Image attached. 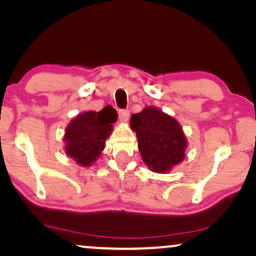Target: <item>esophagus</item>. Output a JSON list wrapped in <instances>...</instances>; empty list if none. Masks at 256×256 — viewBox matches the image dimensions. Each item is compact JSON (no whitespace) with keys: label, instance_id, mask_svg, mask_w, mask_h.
Here are the masks:
<instances>
[{"label":"esophagus","instance_id":"34e87169","mask_svg":"<svg viewBox=\"0 0 256 256\" xmlns=\"http://www.w3.org/2000/svg\"><path fill=\"white\" fill-rule=\"evenodd\" d=\"M118 118H120L121 122H127L129 118V110H118Z\"/></svg>","mask_w":256,"mask_h":256}]
</instances>
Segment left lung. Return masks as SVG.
I'll return each instance as SVG.
<instances>
[{
  "mask_svg": "<svg viewBox=\"0 0 256 256\" xmlns=\"http://www.w3.org/2000/svg\"><path fill=\"white\" fill-rule=\"evenodd\" d=\"M130 128L136 132L143 162L152 172L166 174L184 160L188 141L174 118L149 106L132 115Z\"/></svg>",
  "mask_w": 256,
  "mask_h": 256,
  "instance_id": "obj_1",
  "label": "left lung"
}]
</instances>
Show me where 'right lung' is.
Masks as SVG:
<instances>
[{
    "label": "right lung",
    "mask_w": 256,
    "mask_h": 256,
    "mask_svg": "<svg viewBox=\"0 0 256 256\" xmlns=\"http://www.w3.org/2000/svg\"><path fill=\"white\" fill-rule=\"evenodd\" d=\"M118 113L112 106L100 112H84L65 129V152L82 166H90L99 158L106 140L113 132Z\"/></svg>",
    "instance_id": "add662e5"
}]
</instances>
